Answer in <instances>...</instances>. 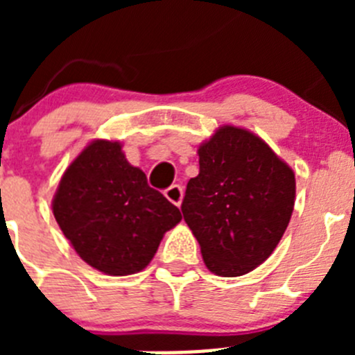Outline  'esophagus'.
Listing matches in <instances>:
<instances>
[{"label":"esophagus","instance_id":"obj_1","mask_svg":"<svg viewBox=\"0 0 355 355\" xmlns=\"http://www.w3.org/2000/svg\"><path fill=\"white\" fill-rule=\"evenodd\" d=\"M165 197L171 200L172 205L180 206L181 200H183V187H180V184H172V187H168L167 190H165Z\"/></svg>","mask_w":355,"mask_h":355}]
</instances>
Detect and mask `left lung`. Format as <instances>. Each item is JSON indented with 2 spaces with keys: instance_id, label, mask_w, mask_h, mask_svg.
Returning a JSON list of instances; mask_svg holds the SVG:
<instances>
[{
  "instance_id": "1",
  "label": "left lung",
  "mask_w": 355,
  "mask_h": 355,
  "mask_svg": "<svg viewBox=\"0 0 355 355\" xmlns=\"http://www.w3.org/2000/svg\"><path fill=\"white\" fill-rule=\"evenodd\" d=\"M199 175L187 184L181 211L208 270L249 274L283 238L295 205V174L258 135L222 126L202 142Z\"/></svg>"
}]
</instances>
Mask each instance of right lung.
Returning a JSON list of instances; mask_svg holds the SVG:
<instances>
[{"mask_svg": "<svg viewBox=\"0 0 355 355\" xmlns=\"http://www.w3.org/2000/svg\"><path fill=\"white\" fill-rule=\"evenodd\" d=\"M53 215L80 258L108 275L144 270L181 211L147 184L119 142L94 140L62 175Z\"/></svg>", "mask_w": 355, "mask_h": 355, "instance_id": "1", "label": "right lung"}]
</instances>
